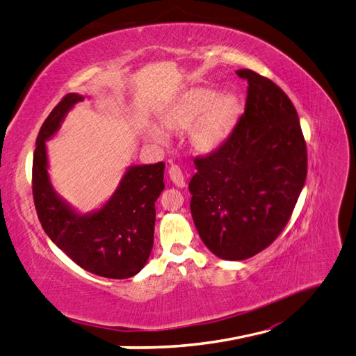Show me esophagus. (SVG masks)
I'll use <instances>...</instances> for the list:
<instances>
[{
  "label": "esophagus",
  "instance_id": "esophagus-1",
  "mask_svg": "<svg viewBox=\"0 0 356 356\" xmlns=\"http://www.w3.org/2000/svg\"><path fill=\"white\" fill-rule=\"evenodd\" d=\"M168 175H170V179L172 184H175L176 186L179 188H185V177H184V172H181V170L177 167V165H171L170 170H168Z\"/></svg>",
  "mask_w": 356,
  "mask_h": 356
}]
</instances>
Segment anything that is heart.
<instances>
[{
  "instance_id": "heart-1",
  "label": "heart",
  "mask_w": 356,
  "mask_h": 356,
  "mask_svg": "<svg viewBox=\"0 0 356 356\" xmlns=\"http://www.w3.org/2000/svg\"><path fill=\"white\" fill-rule=\"evenodd\" d=\"M241 115V100L233 91L216 95L215 90L194 87L185 90L162 109L161 124L167 131H188L191 147L200 153H212L227 141ZM145 138L153 144H165L167 134L158 126H147Z\"/></svg>"
}]
</instances>
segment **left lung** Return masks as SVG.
I'll use <instances>...</instances> for the list:
<instances>
[{"mask_svg":"<svg viewBox=\"0 0 356 356\" xmlns=\"http://www.w3.org/2000/svg\"><path fill=\"white\" fill-rule=\"evenodd\" d=\"M245 113L227 141L195 158L189 181L191 215L216 257L245 260L284 229L307 177V145L291 100L250 69Z\"/></svg>","mask_w":356,"mask_h":356,"instance_id":"obj_1","label":"left lung"}]
</instances>
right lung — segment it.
<instances>
[{"label":"right lung","mask_w":356,"mask_h":356,"mask_svg":"<svg viewBox=\"0 0 356 356\" xmlns=\"http://www.w3.org/2000/svg\"><path fill=\"white\" fill-rule=\"evenodd\" d=\"M84 99L78 93L66 95L40 127L33 156L35 211L44 233L78 266L99 277L131 278L145 266L153 248L154 202L165 188V163L127 167L102 206L87 213L78 212L51 184L47 141Z\"/></svg>","instance_id":"obj_1"}]
</instances>
